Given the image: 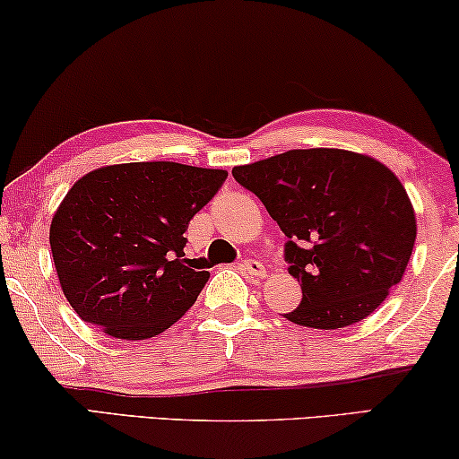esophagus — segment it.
Instances as JSON below:
<instances>
[{"label": "esophagus", "mask_w": 459, "mask_h": 459, "mask_svg": "<svg viewBox=\"0 0 459 459\" xmlns=\"http://www.w3.org/2000/svg\"><path fill=\"white\" fill-rule=\"evenodd\" d=\"M238 270H241L243 273H249V276H257V278H264L265 273V268L259 262H255V259H243L241 264H238Z\"/></svg>", "instance_id": "obj_1"}]
</instances>
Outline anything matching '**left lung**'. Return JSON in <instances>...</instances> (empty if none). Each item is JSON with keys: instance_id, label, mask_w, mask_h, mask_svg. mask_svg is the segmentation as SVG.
<instances>
[{"instance_id": "1", "label": "left lung", "mask_w": 459, "mask_h": 459, "mask_svg": "<svg viewBox=\"0 0 459 459\" xmlns=\"http://www.w3.org/2000/svg\"><path fill=\"white\" fill-rule=\"evenodd\" d=\"M232 177L264 202L289 237L284 259L303 300L292 324L338 330L377 309L404 276L416 218L398 177L367 154L289 150Z\"/></svg>"}]
</instances>
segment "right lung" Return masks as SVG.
Here are the masks:
<instances>
[{"mask_svg": "<svg viewBox=\"0 0 459 459\" xmlns=\"http://www.w3.org/2000/svg\"><path fill=\"white\" fill-rule=\"evenodd\" d=\"M227 175L179 162H126L74 183L49 230L74 311L119 340L154 338L186 316L210 272L191 268L183 232Z\"/></svg>", "mask_w": 459, "mask_h": 459, "instance_id": "obj_1", "label": "right lung"}]
</instances>
